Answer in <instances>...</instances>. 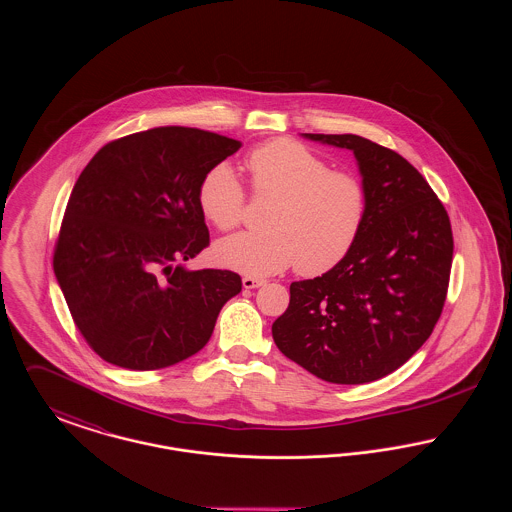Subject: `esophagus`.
<instances>
[{
	"label": "esophagus",
	"mask_w": 512,
	"mask_h": 512,
	"mask_svg": "<svg viewBox=\"0 0 512 512\" xmlns=\"http://www.w3.org/2000/svg\"><path fill=\"white\" fill-rule=\"evenodd\" d=\"M263 284H265V280L253 278V276H245L244 280H242V286H244L245 290H255V288H261Z\"/></svg>",
	"instance_id": "34e87169"
}]
</instances>
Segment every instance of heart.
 Returning <instances> with one entry per match:
<instances>
[{"label":"heart","mask_w":512,"mask_h":512,"mask_svg":"<svg viewBox=\"0 0 512 512\" xmlns=\"http://www.w3.org/2000/svg\"><path fill=\"white\" fill-rule=\"evenodd\" d=\"M257 195L276 199L265 232H240L215 244L222 267L268 276L295 263L297 272L317 276L349 253L365 220L366 194L357 176L330 165L292 140H272L245 161ZM203 217L219 230L240 224L244 190L234 169L219 163L199 184Z\"/></svg>","instance_id":"heart-1"}]
</instances>
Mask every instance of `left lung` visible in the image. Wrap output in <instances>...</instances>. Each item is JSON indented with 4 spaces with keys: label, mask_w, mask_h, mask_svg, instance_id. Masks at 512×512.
Segmentation results:
<instances>
[{
    "label": "left lung",
    "mask_w": 512,
    "mask_h": 512,
    "mask_svg": "<svg viewBox=\"0 0 512 512\" xmlns=\"http://www.w3.org/2000/svg\"><path fill=\"white\" fill-rule=\"evenodd\" d=\"M355 155L366 211L336 267L290 286L278 349L320 380L366 384L405 365L438 322L453 261L445 207L413 165L355 134H301Z\"/></svg>",
    "instance_id": "left-lung-1"
}]
</instances>
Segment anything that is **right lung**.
Masks as SVG:
<instances>
[{"label":"right lung","mask_w":512,"mask_h":512,"mask_svg":"<svg viewBox=\"0 0 512 512\" xmlns=\"http://www.w3.org/2000/svg\"><path fill=\"white\" fill-rule=\"evenodd\" d=\"M242 142L159 126L101 147L74 184L53 270L76 328L111 365L157 370L195 355L242 292L230 270H190L209 245L203 176Z\"/></svg>","instance_id":"add662e5"}]
</instances>
